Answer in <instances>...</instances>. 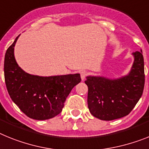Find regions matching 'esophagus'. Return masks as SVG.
<instances>
[{
  "label": "esophagus",
  "instance_id": "obj_1",
  "mask_svg": "<svg viewBox=\"0 0 149 149\" xmlns=\"http://www.w3.org/2000/svg\"><path fill=\"white\" fill-rule=\"evenodd\" d=\"M80 75H81V79H82V80H84L85 79V77L87 76L88 72L87 71L83 70V71H82L81 73H80Z\"/></svg>",
  "mask_w": 149,
  "mask_h": 149
}]
</instances>
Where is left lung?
<instances>
[{
    "label": "left lung",
    "mask_w": 149,
    "mask_h": 149,
    "mask_svg": "<svg viewBox=\"0 0 149 149\" xmlns=\"http://www.w3.org/2000/svg\"><path fill=\"white\" fill-rule=\"evenodd\" d=\"M134 62L127 76L118 79L87 76L88 106L94 117L112 121L127 116L140 99L145 85L144 59L135 52Z\"/></svg>",
    "instance_id": "left-lung-1"
}]
</instances>
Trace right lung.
<instances>
[{"label": "right lung", "instance_id": "obj_1", "mask_svg": "<svg viewBox=\"0 0 149 149\" xmlns=\"http://www.w3.org/2000/svg\"><path fill=\"white\" fill-rule=\"evenodd\" d=\"M13 43L7 49L4 58V79L13 101L28 117L46 120L62 111L66 98L75 85L79 83V73L64 76H33L22 70L14 58Z\"/></svg>", "mask_w": 149, "mask_h": 149}]
</instances>
